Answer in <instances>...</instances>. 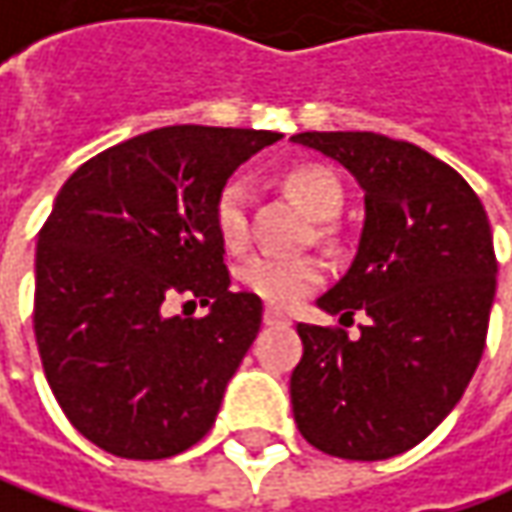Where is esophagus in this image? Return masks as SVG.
I'll list each match as a JSON object with an SVG mask.
<instances>
[{"label":"esophagus","mask_w":512,"mask_h":512,"mask_svg":"<svg viewBox=\"0 0 512 512\" xmlns=\"http://www.w3.org/2000/svg\"><path fill=\"white\" fill-rule=\"evenodd\" d=\"M263 323H266V326H289L292 321H289L280 309H272V306H269V309L263 312Z\"/></svg>","instance_id":"34e87169"}]
</instances>
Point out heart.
Here are the masks:
<instances>
[{
  "label": "heart",
  "instance_id": "b5f03b06",
  "mask_svg": "<svg viewBox=\"0 0 512 512\" xmlns=\"http://www.w3.org/2000/svg\"><path fill=\"white\" fill-rule=\"evenodd\" d=\"M283 189L318 223L335 220L344 209L341 183L318 166L292 168L283 177ZM249 206H252V191H249V183L240 177L229 180L217 194L214 223L229 249H240L249 240ZM240 280L252 295L263 298L266 303L292 306L321 283L323 263L315 257L255 255L243 263Z\"/></svg>",
  "mask_w": 512,
  "mask_h": 512
}]
</instances>
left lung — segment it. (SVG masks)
<instances>
[{
  "instance_id": "obj_1",
  "label": "left lung",
  "mask_w": 512,
  "mask_h": 512,
  "mask_svg": "<svg viewBox=\"0 0 512 512\" xmlns=\"http://www.w3.org/2000/svg\"><path fill=\"white\" fill-rule=\"evenodd\" d=\"M292 143L344 166L364 191V229L318 309L369 323H298L289 395L300 435L323 453L381 461L450 415L476 372L496 298L490 220L467 180L433 154L372 131H303Z\"/></svg>"
}]
</instances>
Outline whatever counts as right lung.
Instances as JSON below:
<instances>
[{
	"instance_id": "1",
	"label": "right lung",
	"mask_w": 512,
	"mask_h": 512,
	"mask_svg": "<svg viewBox=\"0 0 512 512\" xmlns=\"http://www.w3.org/2000/svg\"><path fill=\"white\" fill-rule=\"evenodd\" d=\"M278 140L154 128L91 157L56 194L36 243V346L62 412L105 453L168 458L212 430L263 321L257 295L229 289L214 203ZM180 294L210 315L171 316Z\"/></svg>"
}]
</instances>
